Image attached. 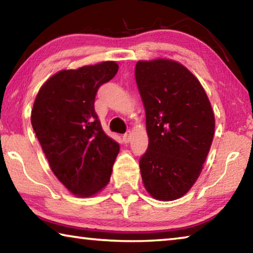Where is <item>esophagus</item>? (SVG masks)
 <instances>
[{
  "label": "esophagus",
  "instance_id": "34e87169",
  "mask_svg": "<svg viewBox=\"0 0 253 253\" xmlns=\"http://www.w3.org/2000/svg\"><path fill=\"white\" fill-rule=\"evenodd\" d=\"M123 139H124V142H125V143H129L130 139H131V131L128 130L126 134H124Z\"/></svg>",
  "mask_w": 253,
  "mask_h": 253
}]
</instances>
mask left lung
<instances>
[{"mask_svg":"<svg viewBox=\"0 0 253 253\" xmlns=\"http://www.w3.org/2000/svg\"><path fill=\"white\" fill-rule=\"evenodd\" d=\"M135 78L148 135L139 161L144 186L155 200H177L194 185L211 148V102L198 78L174 60L138 61Z\"/></svg>","mask_w":253,"mask_h":253,"instance_id":"1","label":"left lung"}]
</instances>
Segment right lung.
Masks as SVG:
<instances>
[{
    "instance_id": "1",
    "label": "right lung",
    "mask_w": 253,
    "mask_h": 253,
    "mask_svg": "<svg viewBox=\"0 0 253 253\" xmlns=\"http://www.w3.org/2000/svg\"><path fill=\"white\" fill-rule=\"evenodd\" d=\"M117 71L115 61L61 70L42 84L34 100L31 124L50 169L78 198L105 188L119 153L95 111L98 88Z\"/></svg>"
}]
</instances>
